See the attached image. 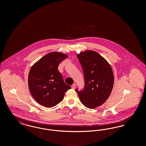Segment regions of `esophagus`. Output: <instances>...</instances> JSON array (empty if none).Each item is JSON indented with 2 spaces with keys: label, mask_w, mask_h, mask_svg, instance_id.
I'll return each instance as SVG.
<instances>
[{
  "label": "esophagus",
  "mask_w": 146,
  "mask_h": 146,
  "mask_svg": "<svg viewBox=\"0 0 146 146\" xmlns=\"http://www.w3.org/2000/svg\"><path fill=\"white\" fill-rule=\"evenodd\" d=\"M76 84H73L72 85V89H74L76 88Z\"/></svg>",
  "instance_id": "1"
}]
</instances>
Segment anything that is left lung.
I'll return each instance as SVG.
<instances>
[{"mask_svg": "<svg viewBox=\"0 0 146 146\" xmlns=\"http://www.w3.org/2000/svg\"><path fill=\"white\" fill-rule=\"evenodd\" d=\"M76 56L83 70L85 84L83 90L76 91L84 106L95 108L104 104L111 94L114 80L111 66L93 50L80 52Z\"/></svg>", "mask_w": 146, "mask_h": 146, "instance_id": "8db88e82", "label": "left lung"}]
</instances>
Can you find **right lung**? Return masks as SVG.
I'll use <instances>...</instances> for the list:
<instances>
[{"mask_svg":"<svg viewBox=\"0 0 146 146\" xmlns=\"http://www.w3.org/2000/svg\"><path fill=\"white\" fill-rule=\"evenodd\" d=\"M67 56L60 52H51L32 66L28 74V87L39 104L48 108L54 107L62 101L65 92L71 89L64 83L57 68Z\"/></svg>","mask_w":146,"mask_h":146,"instance_id":"obj_1","label":"right lung"}]
</instances>
